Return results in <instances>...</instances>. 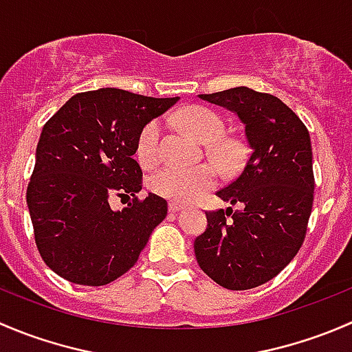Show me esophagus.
Masks as SVG:
<instances>
[{
  "mask_svg": "<svg viewBox=\"0 0 352 352\" xmlns=\"http://www.w3.org/2000/svg\"><path fill=\"white\" fill-rule=\"evenodd\" d=\"M184 208H186V204H182V202H177V201H170V204H168L170 212H177Z\"/></svg>",
  "mask_w": 352,
  "mask_h": 352,
  "instance_id": "esophagus-1",
  "label": "esophagus"
}]
</instances>
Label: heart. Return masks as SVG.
Listing matches in <instances>:
<instances>
[{"mask_svg": "<svg viewBox=\"0 0 352 352\" xmlns=\"http://www.w3.org/2000/svg\"><path fill=\"white\" fill-rule=\"evenodd\" d=\"M173 119L186 131H189L196 140L208 144V151L221 165H233L242 156V144L232 138L225 136V122L221 117L206 107H187L173 116ZM162 134L163 126L160 120H151L141 131L136 143L138 162L143 166H153L162 156ZM218 172L209 163L180 168V166H165L151 177V189L158 196L173 199L179 202L196 201L216 184Z\"/></svg>", "mask_w": 352, "mask_h": 352, "instance_id": "heart-1", "label": "heart"}]
</instances>
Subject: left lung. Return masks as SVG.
I'll use <instances>...</instances> for the list:
<instances>
[{
  "mask_svg": "<svg viewBox=\"0 0 352 352\" xmlns=\"http://www.w3.org/2000/svg\"><path fill=\"white\" fill-rule=\"evenodd\" d=\"M199 98L235 112L252 151L240 175L216 192L242 209L206 212L194 252L219 286L252 289L276 278L303 245L315 189L310 134L274 95L236 87Z\"/></svg>",
  "mask_w": 352,
  "mask_h": 352,
  "instance_id": "8db88e82",
  "label": "left lung"
}]
</instances>
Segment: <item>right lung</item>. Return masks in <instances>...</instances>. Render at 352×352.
Instances as JSON below:
<instances>
[{"instance_id":"1","label":"right lung","mask_w":352,"mask_h":352,"mask_svg":"<svg viewBox=\"0 0 352 352\" xmlns=\"http://www.w3.org/2000/svg\"><path fill=\"white\" fill-rule=\"evenodd\" d=\"M177 100L100 88L76 94L45 122L27 204L38 254L66 281H116L166 218L165 199H138L143 172L133 156L144 126ZM112 195L133 201L113 212Z\"/></svg>"}]
</instances>
